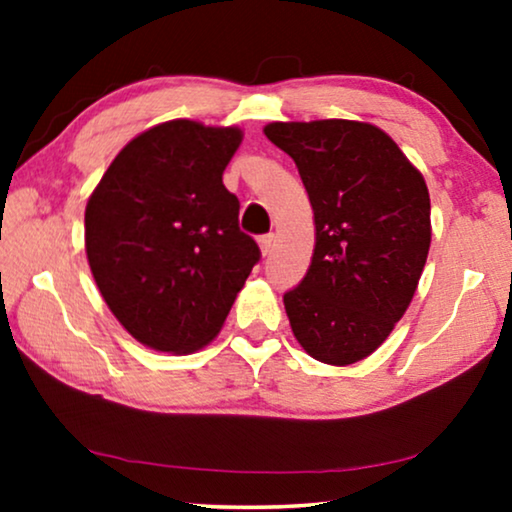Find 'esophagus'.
<instances>
[{
    "label": "esophagus",
    "mask_w": 512,
    "mask_h": 512,
    "mask_svg": "<svg viewBox=\"0 0 512 512\" xmlns=\"http://www.w3.org/2000/svg\"><path fill=\"white\" fill-rule=\"evenodd\" d=\"M258 244H261L263 256H270L272 247H275V235H261V237H258Z\"/></svg>",
    "instance_id": "34e87169"
}]
</instances>
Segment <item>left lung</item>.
<instances>
[{"label":"left lung","mask_w":512,"mask_h":512,"mask_svg":"<svg viewBox=\"0 0 512 512\" xmlns=\"http://www.w3.org/2000/svg\"><path fill=\"white\" fill-rule=\"evenodd\" d=\"M314 209L317 244L303 282L284 293L293 335L317 361L349 366L387 340L408 310L431 244L424 177L370 123H270Z\"/></svg>","instance_id":"8db88e82"}]
</instances>
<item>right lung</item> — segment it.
<instances>
[{
    "label": "right lung",
    "mask_w": 512,
    "mask_h": 512,
    "mask_svg": "<svg viewBox=\"0 0 512 512\" xmlns=\"http://www.w3.org/2000/svg\"><path fill=\"white\" fill-rule=\"evenodd\" d=\"M237 128L170 121L114 158L86 207V254L109 310L158 352H195L221 331L261 261L223 170Z\"/></svg>",
    "instance_id": "add662e5"
}]
</instances>
